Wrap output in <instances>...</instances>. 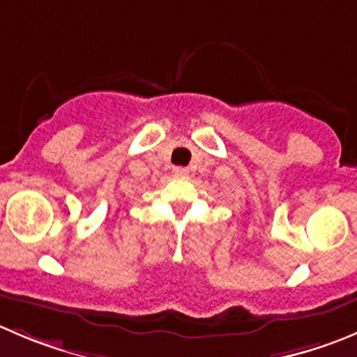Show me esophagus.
Wrapping results in <instances>:
<instances>
[{"label":"esophagus","instance_id":"obj_1","mask_svg":"<svg viewBox=\"0 0 357 357\" xmlns=\"http://www.w3.org/2000/svg\"><path fill=\"white\" fill-rule=\"evenodd\" d=\"M172 172H174L176 176H188L190 171L186 167H174V171Z\"/></svg>","mask_w":357,"mask_h":357}]
</instances>
